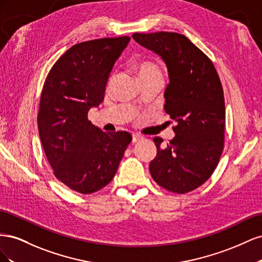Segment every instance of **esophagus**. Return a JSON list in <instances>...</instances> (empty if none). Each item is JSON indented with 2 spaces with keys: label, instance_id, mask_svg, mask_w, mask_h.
Wrapping results in <instances>:
<instances>
[{
  "label": "esophagus",
  "instance_id": "obj_1",
  "mask_svg": "<svg viewBox=\"0 0 262 262\" xmlns=\"http://www.w3.org/2000/svg\"><path fill=\"white\" fill-rule=\"evenodd\" d=\"M142 139H143V137H142V136H140V134H133V136H132V142H133V143H136V142H139V141H141Z\"/></svg>",
  "mask_w": 262,
  "mask_h": 262
}]
</instances>
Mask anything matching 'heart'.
Masks as SVG:
<instances>
[{"label": "heart", "instance_id": "1", "mask_svg": "<svg viewBox=\"0 0 262 262\" xmlns=\"http://www.w3.org/2000/svg\"><path fill=\"white\" fill-rule=\"evenodd\" d=\"M136 71L141 81L153 76H162L160 69H158L153 62L150 61H140L136 64Z\"/></svg>", "mask_w": 262, "mask_h": 262}]
</instances>
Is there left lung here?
Returning a JSON list of instances; mask_svg holds the SVG:
<instances>
[{
	"instance_id": "8db88e82",
	"label": "left lung",
	"mask_w": 262,
	"mask_h": 262,
	"mask_svg": "<svg viewBox=\"0 0 262 262\" xmlns=\"http://www.w3.org/2000/svg\"><path fill=\"white\" fill-rule=\"evenodd\" d=\"M141 46L160 54L168 69L164 109L172 120L175 138L164 146L154 138L157 154L149 172L157 185L184 194L203 185L215 170L225 139V101L212 61L178 33L132 35Z\"/></svg>"
}]
</instances>
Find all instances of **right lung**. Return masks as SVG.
I'll use <instances>...</instances> for the list:
<instances>
[{
    "instance_id": "obj_1",
    "label": "right lung",
    "mask_w": 262,
    "mask_h": 262,
    "mask_svg": "<svg viewBox=\"0 0 262 262\" xmlns=\"http://www.w3.org/2000/svg\"><path fill=\"white\" fill-rule=\"evenodd\" d=\"M130 37L99 38L71 47L52 66L42 87L37 124L52 172L82 194L113 180L132 136L105 132L87 118L104 100L116 60Z\"/></svg>"
}]
</instances>
